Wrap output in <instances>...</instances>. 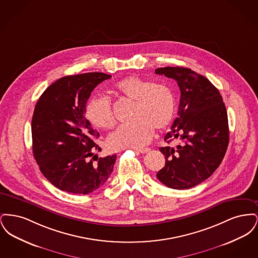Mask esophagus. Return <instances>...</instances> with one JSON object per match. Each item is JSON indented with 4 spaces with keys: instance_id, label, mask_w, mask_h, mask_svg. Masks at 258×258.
Instances as JSON below:
<instances>
[{
    "instance_id": "obj_1",
    "label": "esophagus",
    "mask_w": 258,
    "mask_h": 258,
    "mask_svg": "<svg viewBox=\"0 0 258 258\" xmlns=\"http://www.w3.org/2000/svg\"><path fill=\"white\" fill-rule=\"evenodd\" d=\"M135 151L138 152V153H141V154H146V153L150 151V149H148V148H145V149H135Z\"/></svg>"
}]
</instances>
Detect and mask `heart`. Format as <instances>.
I'll list each match as a JSON object with an SVG mask.
<instances>
[{"mask_svg": "<svg viewBox=\"0 0 258 258\" xmlns=\"http://www.w3.org/2000/svg\"><path fill=\"white\" fill-rule=\"evenodd\" d=\"M116 90L125 98L135 101L132 123L118 126L108 136L112 149L144 147L151 141L155 127L165 128L173 119L175 99L171 90L160 83L130 76L116 84ZM87 119L99 128H109L116 122L109 98L95 96L86 105Z\"/></svg>", "mask_w": 258, "mask_h": 258, "instance_id": "heart-1", "label": "heart"}]
</instances>
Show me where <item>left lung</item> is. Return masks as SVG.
I'll list each match as a JSON object with an SVG mask.
<instances>
[{
    "instance_id": "left-lung-1",
    "label": "left lung",
    "mask_w": 258,
    "mask_h": 258,
    "mask_svg": "<svg viewBox=\"0 0 258 258\" xmlns=\"http://www.w3.org/2000/svg\"><path fill=\"white\" fill-rule=\"evenodd\" d=\"M156 74L177 81L181 91L178 117L164 140H181L160 147L165 165L157 174L163 184L187 189L202 183L220 166L229 142L227 112L219 90L187 68L166 67Z\"/></svg>"
}]
</instances>
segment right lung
Wrapping results in <instances>:
<instances>
[{
    "instance_id": "add662e5",
    "label": "right lung",
    "mask_w": 258,
    "mask_h": 258,
    "mask_svg": "<svg viewBox=\"0 0 258 258\" xmlns=\"http://www.w3.org/2000/svg\"><path fill=\"white\" fill-rule=\"evenodd\" d=\"M111 75H68L51 84L37 100L32 119L33 153L43 176L59 189L87 195L104 184L116 155L98 158L99 134L85 117L92 91Z\"/></svg>"
}]
</instances>
